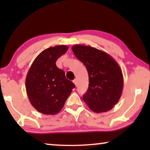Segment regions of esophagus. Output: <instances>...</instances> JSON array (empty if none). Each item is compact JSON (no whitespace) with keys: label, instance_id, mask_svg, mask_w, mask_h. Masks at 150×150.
<instances>
[{"label":"esophagus","instance_id":"34e87169","mask_svg":"<svg viewBox=\"0 0 150 150\" xmlns=\"http://www.w3.org/2000/svg\"><path fill=\"white\" fill-rule=\"evenodd\" d=\"M73 83L75 84V85H76H76H77V80H76V79H74V81H73Z\"/></svg>","mask_w":150,"mask_h":150}]
</instances>
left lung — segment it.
Instances as JSON below:
<instances>
[{
	"label": "left lung",
	"instance_id": "8db88e82",
	"mask_svg": "<svg viewBox=\"0 0 150 150\" xmlns=\"http://www.w3.org/2000/svg\"><path fill=\"white\" fill-rule=\"evenodd\" d=\"M71 49L89 75V88L83 97L84 102L97 113L112 109L120 100L124 87L122 71L117 62L93 47L79 44Z\"/></svg>",
	"mask_w": 150,
	"mask_h": 150
}]
</instances>
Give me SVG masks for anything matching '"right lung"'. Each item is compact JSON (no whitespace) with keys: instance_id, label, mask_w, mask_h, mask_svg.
<instances>
[{"instance_id":"obj_1","label":"right lung","mask_w":150,"mask_h":150,"mask_svg":"<svg viewBox=\"0 0 150 150\" xmlns=\"http://www.w3.org/2000/svg\"><path fill=\"white\" fill-rule=\"evenodd\" d=\"M68 47L59 45L43 50L36 57L26 77V90L31 105L44 115H55L62 109L75 87L59 69L56 61Z\"/></svg>"}]
</instances>
